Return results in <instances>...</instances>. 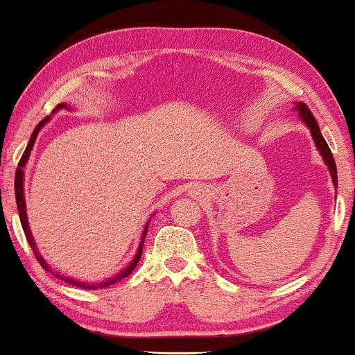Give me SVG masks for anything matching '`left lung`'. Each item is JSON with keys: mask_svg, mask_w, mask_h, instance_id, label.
<instances>
[{"mask_svg": "<svg viewBox=\"0 0 355 355\" xmlns=\"http://www.w3.org/2000/svg\"><path fill=\"white\" fill-rule=\"evenodd\" d=\"M298 110H300V116L303 118L304 123L309 126V130H311V135H313L314 143H316V148L319 150V153L322 155V157H324V163L327 164V168H329V171H331L332 181H334V184L338 186V169H336V161H334V157H332V153L329 150V146H327L326 139L322 138L321 131H319L316 118L313 116V113L308 108V105L300 103Z\"/></svg>", "mask_w": 355, "mask_h": 355, "instance_id": "1", "label": "left lung"}]
</instances>
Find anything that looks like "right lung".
<instances>
[{
	"instance_id": "1",
	"label": "right lung",
	"mask_w": 355,
	"mask_h": 355,
	"mask_svg": "<svg viewBox=\"0 0 355 355\" xmlns=\"http://www.w3.org/2000/svg\"><path fill=\"white\" fill-rule=\"evenodd\" d=\"M57 108H65V105H64V103H59V105H57V107H55V110H57ZM46 121H47V118H44V120L41 121V123H39V125L36 126V128H34V133H33V137H31V139H29L28 148H26V151L23 153V156H21L19 163H17L16 176H15V194H16L17 212H19L21 225H23L24 235H26V239H28L29 247L33 248L34 255H36L37 261H39V263H41L42 268L46 270V271H52V270L49 268V266H47L46 261H44V258H42L41 255H39V252L36 250V243H34L33 234H31L29 225H28V216H26V202H24V189H23V176H24V171H23V168H24L26 161H28L31 150H33V144H34V141H36L39 130H41V126H42L44 123H46ZM146 232H148V225H146V229H144V232H143V239H141V242H139V248H138L137 255H135V258H133V261H131L130 266H126V268H125L123 271H120V273H118L116 277H113V278H110V279H107V282H102V283L94 284V286H90V284H85V283H82V282H76V279H72V278H65V277H62V275H57V278L64 279L65 283L73 284V286H78V288H87V290H97V288H108V286H110V284H115V283H118V282H120V279H123V278H126V277H130L131 271H133V270H135V266L138 265L139 258H141L143 243H144V237H146Z\"/></svg>"
}]
</instances>
